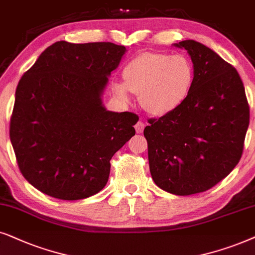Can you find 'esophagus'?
I'll list each match as a JSON object with an SVG mask.
<instances>
[{
	"label": "esophagus",
	"instance_id": "obj_1",
	"mask_svg": "<svg viewBox=\"0 0 255 255\" xmlns=\"http://www.w3.org/2000/svg\"><path fill=\"white\" fill-rule=\"evenodd\" d=\"M144 129V124L142 121H138L136 125H135V130H136L137 134H141Z\"/></svg>",
	"mask_w": 255,
	"mask_h": 255
}]
</instances>
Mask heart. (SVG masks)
I'll return each instance as SVG.
<instances>
[{
  "label": "heart",
  "instance_id": "heart-1",
  "mask_svg": "<svg viewBox=\"0 0 255 255\" xmlns=\"http://www.w3.org/2000/svg\"><path fill=\"white\" fill-rule=\"evenodd\" d=\"M125 81H114L112 91L124 103L131 92L140 94L148 113L167 115L181 106L195 80V69L184 54L144 52L128 62L122 71Z\"/></svg>",
  "mask_w": 255,
  "mask_h": 255
}]
</instances>
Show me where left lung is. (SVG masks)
Here are the masks:
<instances>
[{
    "label": "left lung",
    "instance_id": "8db88e82",
    "mask_svg": "<svg viewBox=\"0 0 255 255\" xmlns=\"http://www.w3.org/2000/svg\"><path fill=\"white\" fill-rule=\"evenodd\" d=\"M185 49L195 80L181 106L144 128L155 184L177 196L204 192L238 164L250 124V107L239 73L219 54L192 39Z\"/></svg>",
    "mask_w": 255,
    "mask_h": 255
}]
</instances>
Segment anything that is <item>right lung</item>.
Returning a JSON list of instances; mask_svg holds the SVG:
<instances>
[{"instance_id": "obj_1", "label": "right lung", "mask_w": 255, "mask_h": 255, "mask_svg": "<svg viewBox=\"0 0 255 255\" xmlns=\"http://www.w3.org/2000/svg\"><path fill=\"white\" fill-rule=\"evenodd\" d=\"M126 47L113 43L46 47L15 93L10 141L22 175L53 198L79 201L107 184L111 158L138 117L107 111L103 94Z\"/></svg>"}]
</instances>
